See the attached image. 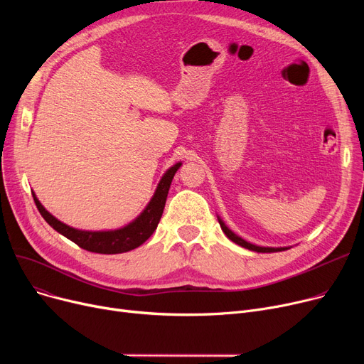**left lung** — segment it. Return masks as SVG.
Masks as SVG:
<instances>
[{
	"instance_id": "1",
	"label": "left lung",
	"mask_w": 364,
	"mask_h": 364,
	"mask_svg": "<svg viewBox=\"0 0 364 364\" xmlns=\"http://www.w3.org/2000/svg\"><path fill=\"white\" fill-rule=\"evenodd\" d=\"M218 223H220V225H221V230L224 232V235L230 239L232 242H235V243H237V245H240V246H243V247H246V250H250V251H255V252H279V251H284V250H288V247H264V246H257V245H252V243H247L246 240H243L242 237H239V236H236L232 230H228L227 228V225L218 218Z\"/></svg>"
}]
</instances>
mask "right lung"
I'll return each mask as SVG.
<instances>
[{
	"label": "right lung",
	"instance_id": "add662e5",
	"mask_svg": "<svg viewBox=\"0 0 364 364\" xmlns=\"http://www.w3.org/2000/svg\"><path fill=\"white\" fill-rule=\"evenodd\" d=\"M181 166V164H176L174 166H171L162 180L158 184V188L155 195H153L151 200L146 206L144 211L139 215V218L129 223L128 225L118 228V230H112V232H84V230H76L73 227H69L63 224L62 221L53 217L47 209L40 203V200L36 199L35 193L32 192L35 205L38 208V211L43 215V218L54 228L55 232H59L73 243L78 245L80 247L90 252L95 254H122L128 252L131 250H136L140 245H143L151 235L156 230V227L159 224V220L162 217L166 196H168V190L171 186L172 178H174L177 169Z\"/></svg>",
	"mask_w": 364,
	"mask_h": 364
}]
</instances>
